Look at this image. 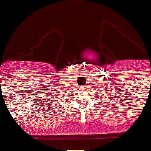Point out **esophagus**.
I'll use <instances>...</instances> for the list:
<instances>
[{
    "label": "esophagus",
    "instance_id": "34e87169",
    "mask_svg": "<svg viewBox=\"0 0 151 151\" xmlns=\"http://www.w3.org/2000/svg\"><path fill=\"white\" fill-rule=\"evenodd\" d=\"M85 88H86V87H85V85H81V86L80 87V89H81V90H84V89H85Z\"/></svg>",
    "mask_w": 151,
    "mask_h": 151
}]
</instances>
